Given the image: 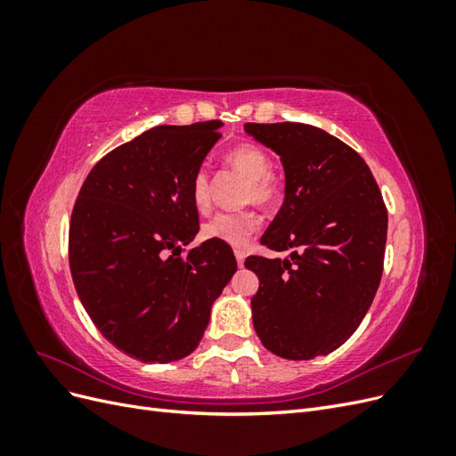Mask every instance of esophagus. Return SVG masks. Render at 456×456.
<instances>
[{
    "label": "esophagus",
    "instance_id": "1",
    "mask_svg": "<svg viewBox=\"0 0 456 456\" xmlns=\"http://www.w3.org/2000/svg\"><path fill=\"white\" fill-rule=\"evenodd\" d=\"M236 260H238V265L241 268L243 266V260H245V251L243 249H236Z\"/></svg>",
    "mask_w": 456,
    "mask_h": 456
}]
</instances>
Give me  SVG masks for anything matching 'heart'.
I'll use <instances>...</instances> for the list:
<instances>
[{
	"instance_id": "b5f03b06",
	"label": "heart",
	"mask_w": 456,
	"mask_h": 456,
	"mask_svg": "<svg viewBox=\"0 0 456 456\" xmlns=\"http://www.w3.org/2000/svg\"><path fill=\"white\" fill-rule=\"evenodd\" d=\"M232 169L247 178L243 201L255 203L262 209H270L281 200L283 184L272 173V159L268 151L253 142H243L232 148L226 156ZM190 198L198 213L209 211L211 207V176L205 169H198L190 183ZM258 228V216L253 211L216 213L201 226L205 240H216L228 245H243L247 238Z\"/></svg>"
}]
</instances>
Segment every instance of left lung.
I'll use <instances>...</instances> for the list:
<instances>
[{
  "label": "left lung",
  "instance_id": "8db88e82",
  "mask_svg": "<svg viewBox=\"0 0 456 456\" xmlns=\"http://www.w3.org/2000/svg\"><path fill=\"white\" fill-rule=\"evenodd\" d=\"M281 156L285 201L260 238L285 258L247 256L258 275L255 330L285 360H312L346 342L377 295L388 211L363 158L306 123H245Z\"/></svg>",
  "mask_w": 456,
  "mask_h": 456
}]
</instances>
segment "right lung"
Wrapping results in <instances>:
<instances>
[{
	"label": "right lung",
	"instance_id": "add662e5",
	"mask_svg": "<svg viewBox=\"0 0 456 456\" xmlns=\"http://www.w3.org/2000/svg\"><path fill=\"white\" fill-rule=\"evenodd\" d=\"M220 126L144 131L94 165L74 203L68 256L77 297L102 337L142 363L194 352L238 270L223 241L183 249L200 232L191 176Z\"/></svg>",
	"mask_w": 456,
	"mask_h": 456
}]
</instances>
